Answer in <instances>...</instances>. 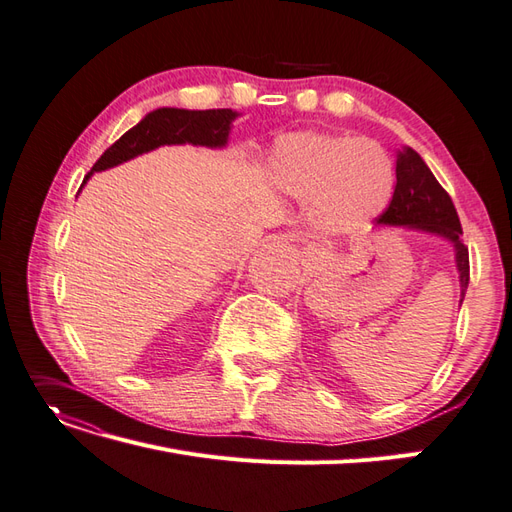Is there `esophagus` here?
I'll return each instance as SVG.
<instances>
[{
	"mask_svg": "<svg viewBox=\"0 0 512 512\" xmlns=\"http://www.w3.org/2000/svg\"><path fill=\"white\" fill-rule=\"evenodd\" d=\"M307 255H311V257H313V248H307Z\"/></svg>",
	"mask_w": 512,
	"mask_h": 512,
	"instance_id": "obj_1",
	"label": "esophagus"
}]
</instances>
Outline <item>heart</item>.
<instances>
[{
	"mask_svg": "<svg viewBox=\"0 0 512 512\" xmlns=\"http://www.w3.org/2000/svg\"><path fill=\"white\" fill-rule=\"evenodd\" d=\"M272 173L300 201H313L322 229L352 233L383 212L393 192V166L383 147L365 138L300 134L274 144Z\"/></svg>",
	"mask_w": 512,
	"mask_h": 512,
	"instance_id": "b5f03b06",
	"label": "heart"
}]
</instances>
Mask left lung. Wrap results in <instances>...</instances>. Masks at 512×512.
Instances as JSON below:
<instances>
[{"label": "left lung", "mask_w": 512, "mask_h": 512, "mask_svg": "<svg viewBox=\"0 0 512 512\" xmlns=\"http://www.w3.org/2000/svg\"><path fill=\"white\" fill-rule=\"evenodd\" d=\"M378 225L411 227L437 233L450 240L456 251V268L461 274V303L469 285V251L463 244L461 220L450 194L430 173L426 162L411 147H404L396 160V190L389 207L378 216Z\"/></svg>", "instance_id": "obj_1"}]
</instances>
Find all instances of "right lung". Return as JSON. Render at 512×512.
<instances>
[{
  "instance_id": "right-lung-1",
  "label": "right lung",
  "mask_w": 512,
  "mask_h": 512,
  "mask_svg": "<svg viewBox=\"0 0 512 512\" xmlns=\"http://www.w3.org/2000/svg\"><path fill=\"white\" fill-rule=\"evenodd\" d=\"M238 112L233 110H179L160 108L149 112L103 153L90 168L84 183L93 173L123 164L140 153L153 151L162 144H203V147H225L231 123ZM82 183V186H84Z\"/></svg>"
}]
</instances>
